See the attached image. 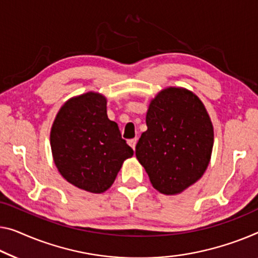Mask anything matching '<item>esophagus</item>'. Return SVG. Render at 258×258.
<instances>
[{
    "label": "esophagus",
    "mask_w": 258,
    "mask_h": 258,
    "mask_svg": "<svg viewBox=\"0 0 258 258\" xmlns=\"http://www.w3.org/2000/svg\"><path fill=\"white\" fill-rule=\"evenodd\" d=\"M137 142H138V140H137V139H131V140H128V145L131 146V147H132L133 151H134V149H136Z\"/></svg>",
    "instance_id": "esophagus-1"
}]
</instances>
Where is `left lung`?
<instances>
[{
  "label": "left lung",
  "instance_id": "1",
  "mask_svg": "<svg viewBox=\"0 0 258 258\" xmlns=\"http://www.w3.org/2000/svg\"><path fill=\"white\" fill-rule=\"evenodd\" d=\"M146 124L138 161L160 194H182L203 177L212 155L214 131L205 105L185 88L168 87L149 103Z\"/></svg>",
  "mask_w": 258,
  "mask_h": 258
}]
</instances>
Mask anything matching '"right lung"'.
Listing matches in <instances>:
<instances>
[{"label":"right lung","mask_w":258,"mask_h":258,"mask_svg":"<svg viewBox=\"0 0 258 258\" xmlns=\"http://www.w3.org/2000/svg\"><path fill=\"white\" fill-rule=\"evenodd\" d=\"M106 97L95 91L69 98L53 121L49 142L60 175L91 194L112 185L133 149L106 113Z\"/></svg>","instance_id":"add662e5"}]
</instances>
